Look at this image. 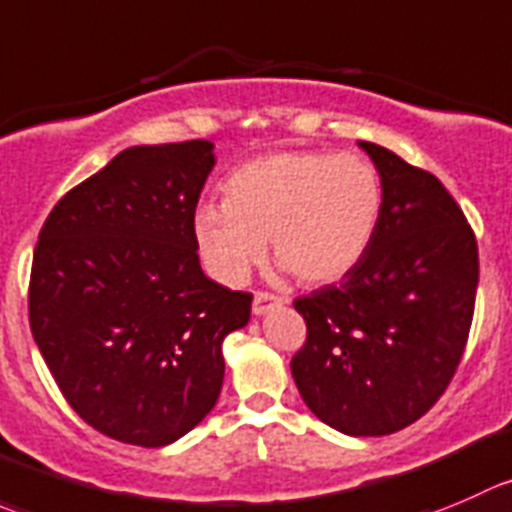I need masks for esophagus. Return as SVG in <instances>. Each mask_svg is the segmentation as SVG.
I'll return each instance as SVG.
<instances>
[{"label":"esophagus","instance_id":"esophagus-1","mask_svg":"<svg viewBox=\"0 0 512 512\" xmlns=\"http://www.w3.org/2000/svg\"><path fill=\"white\" fill-rule=\"evenodd\" d=\"M277 305H282V297L270 295V292H255V300H252V312L260 317V315H265L270 307H277Z\"/></svg>","mask_w":512,"mask_h":512}]
</instances>
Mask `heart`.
Instances as JSON below:
<instances>
[{
	"label": "heart",
	"instance_id": "obj_1",
	"mask_svg": "<svg viewBox=\"0 0 512 512\" xmlns=\"http://www.w3.org/2000/svg\"><path fill=\"white\" fill-rule=\"evenodd\" d=\"M382 180L357 155L270 152L225 180V202L192 215V237L207 272L240 285L265 255L305 285H330L357 267L382 217Z\"/></svg>",
	"mask_w": 512,
	"mask_h": 512
}]
</instances>
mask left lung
<instances>
[{
    "mask_svg": "<svg viewBox=\"0 0 512 512\" xmlns=\"http://www.w3.org/2000/svg\"><path fill=\"white\" fill-rule=\"evenodd\" d=\"M382 180L375 240L340 285L295 300L307 340L290 370L325 425L377 438L423 418L463 357L478 290V242L430 172L360 142Z\"/></svg>",
    "mask_w": 512,
    "mask_h": 512,
    "instance_id": "8db88e82",
    "label": "left lung"
}]
</instances>
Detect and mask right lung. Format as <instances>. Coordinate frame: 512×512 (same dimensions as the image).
I'll use <instances>...</instances> for the list:
<instances>
[{"instance_id": "obj_1", "label": "right lung", "mask_w": 512, "mask_h": 512, "mask_svg": "<svg viewBox=\"0 0 512 512\" xmlns=\"http://www.w3.org/2000/svg\"><path fill=\"white\" fill-rule=\"evenodd\" d=\"M212 150L119 152L39 232L34 342L74 413L119 443L162 448L200 425L220 398L222 342L250 322L252 295L210 280L192 237Z\"/></svg>"}]
</instances>
